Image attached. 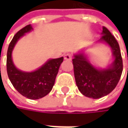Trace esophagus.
<instances>
[{"label":"esophagus","instance_id":"1","mask_svg":"<svg viewBox=\"0 0 128 128\" xmlns=\"http://www.w3.org/2000/svg\"><path fill=\"white\" fill-rule=\"evenodd\" d=\"M64 59L70 61V60L72 59V55H71L70 53H66V54H65V55H64Z\"/></svg>","mask_w":128,"mask_h":128}]
</instances>
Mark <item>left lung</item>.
Masks as SVG:
<instances>
[{
  "instance_id": "left-lung-1",
  "label": "left lung",
  "mask_w": 128,
  "mask_h": 128,
  "mask_svg": "<svg viewBox=\"0 0 128 128\" xmlns=\"http://www.w3.org/2000/svg\"><path fill=\"white\" fill-rule=\"evenodd\" d=\"M99 41L108 44L113 50L114 61L108 68L99 70L90 63L84 53L74 56L72 64L76 85L85 96L100 98L115 89L121 78L123 63L118 43L110 32L103 26Z\"/></svg>"
}]
</instances>
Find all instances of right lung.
I'll use <instances>...</instances> for the list:
<instances>
[{"label": "right lung", "instance_id": "right-lung-1", "mask_svg": "<svg viewBox=\"0 0 128 128\" xmlns=\"http://www.w3.org/2000/svg\"><path fill=\"white\" fill-rule=\"evenodd\" d=\"M32 30V26L29 24L19 30L13 37L7 50L6 70L13 87L19 93L30 99H38L46 96L52 90L64 58L50 59L37 70L31 72L18 70L12 59L13 48L20 38Z\"/></svg>", "mask_w": 128, "mask_h": 128}]
</instances>
